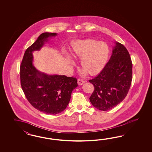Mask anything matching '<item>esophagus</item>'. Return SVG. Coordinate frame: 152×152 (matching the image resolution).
I'll use <instances>...</instances> for the list:
<instances>
[{
  "label": "esophagus",
  "instance_id": "obj_1",
  "mask_svg": "<svg viewBox=\"0 0 152 152\" xmlns=\"http://www.w3.org/2000/svg\"><path fill=\"white\" fill-rule=\"evenodd\" d=\"M77 83H78V84L79 85H82L85 83V81L83 80V79L79 78V79H78V80H77Z\"/></svg>",
  "mask_w": 152,
  "mask_h": 152
}]
</instances>
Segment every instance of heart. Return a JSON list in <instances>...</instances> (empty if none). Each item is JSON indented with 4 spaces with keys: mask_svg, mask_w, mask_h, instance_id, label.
Here are the masks:
<instances>
[{
    "mask_svg": "<svg viewBox=\"0 0 152 152\" xmlns=\"http://www.w3.org/2000/svg\"><path fill=\"white\" fill-rule=\"evenodd\" d=\"M109 53L107 45L104 42L93 39L78 41L73 46V55L81 60L82 76L88 72L91 75L98 74L106 64Z\"/></svg>",
    "mask_w": 152,
    "mask_h": 152,
    "instance_id": "heart-1",
    "label": "heart"
}]
</instances>
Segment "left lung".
<instances>
[{
    "label": "left lung",
    "mask_w": 152,
    "mask_h": 152,
    "mask_svg": "<svg viewBox=\"0 0 152 152\" xmlns=\"http://www.w3.org/2000/svg\"><path fill=\"white\" fill-rule=\"evenodd\" d=\"M132 67L128 51L116 42L109 62L96 77L89 80L94 86L90 97L92 105L100 110L107 111L123 101L131 85Z\"/></svg>",
    "instance_id": "1"
}]
</instances>
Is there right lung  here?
I'll return each instance as SVG.
<instances>
[{
  "mask_svg": "<svg viewBox=\"0 0 152 152\" xmlns=\"http://www.w3.org/2000/svg\"><path fill=\"white\" fill-rule=\"evenodd\" d=\"M56 36V33H42L26 50L20 67V84L28 101L38 110L51 115L64 110L72 91L78 86L76 78L45 74L33 64V52L39 51L48 38Z\"/></svg>",
  "mask_w": 152,
  "mask_h": 152,
  "instance_id": "right-lung-1",
  "label": "right lung"
}]
</instances>
